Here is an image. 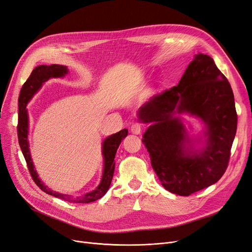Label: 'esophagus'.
Returning <instances> with one entry per match:
<instances>
[{"instance_id": "1", "label": "esophagus", "mask_w": 252, "mask_h": 252, "mask_svg": "<svg viewBox=\"0 0 252 252\" xmlns=\"http://www.w3.org/2000/svg\"><path fill=\"white\" fill-rule=\"evenodd\" d=\"M130 130H131V132L134 133V134H140L142 129H141V125L136 122V123H133L132 125H131Z\"/></svg>"}]
</instances>
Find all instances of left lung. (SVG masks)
I'll list each match as a JSON object with an SVG mask.
<instances>
[{"label": "left lung", "instance_id": "obj_1", "mask_svg": "<svg viewBox=\"0 0 252 252\" xmlns=\"http://www.w3.org/2000/svg\"><path fill=\"white\" fill-rule=\"evenodd\" d=\"M188 112L207 125L206 148L187 145L185 127L174 113ZM152 123L142 135L151 164L162 186L173 194L189 196L220 181L229 164L237 131V112L227 79L205 54L195 55L178 85L156 94L138 112Z\"/></svg>", "mask_w": 252, "mask_h": 252}]
</instances>
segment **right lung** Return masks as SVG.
<instances>
[{
  "label": "right lung",
  "mask_w": 252,
  "mask_h": 252,
  "mask_svg": "<svg viewBox=\"0 0 252 252\" xmlns=\"http://www.w3.org/2000/svg\"><path fill=\"white\" fill-rule=\"evenodd\" d=\"M67 74V67L61 64H51V65H39L35 67L32 71L27 82L23 84V86L20 90L19 99H18V125H17V134H18V142L21 149V152L23 154L27 161V165L29 171L31 173L32 178L43 191L47 193L48 195L54 196L56 198L65 200L69 203H90L93 201H96L104 196V194L109 189L112 178L114 175L115 170V156L117 153V150L121 143L122 139H124L127 134L128 130L122 129L119 132L106 137L102 142V155L104 160V166H103V173L102 178L99 186L95 189L94 190L90 191L83 196L79 197H71L68 195L59 194L57 191H53L50 189H48L38 177L37 172L34 170V167L31 158L30 153V145L28 140V134H29V115L27 110V104L31 100V98L33 96V94L37 92L43 85V83L49 80L50 78H61Z\"/></svg>",
  "instance_id": "1"
}]
</instances>
